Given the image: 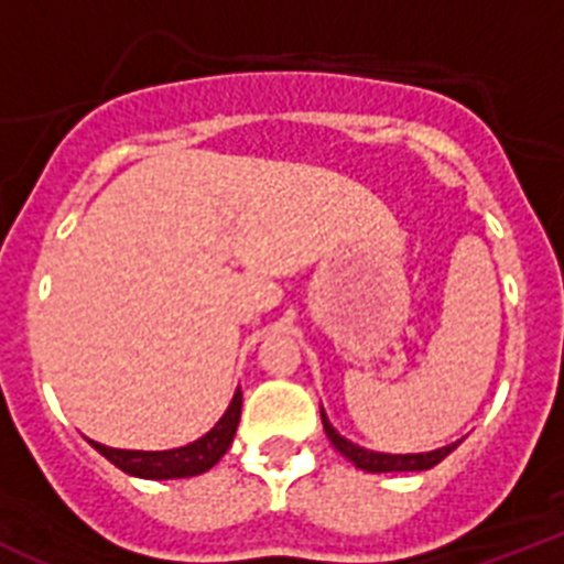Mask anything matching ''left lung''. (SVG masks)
<instances>
[{"instance_id": "obj_1", "label": "left lung", "mask_w": 564, "mask_h": 564, "mask_svg": "<svg viewBox=\"0 0 564 564\" xmlns=\"http://www.w3.org/2000/svg\"><path fill=\"white\" fill-rule=\"evenodd\" d=\"M322 423H325V432L327 437H330L333 446H336L352 466L361 468V471H372V475H383V471H426V468L437 466L446 455H452V452L457 449V443H449V446H441V449L435 452H421V455H387V452L364 449L358 443L338 435V432L333 430V423L327 421L325 410H322Z\"/></svg>"}]
</instances>
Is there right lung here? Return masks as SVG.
I'll use <instances>...</instances> for the list:
<instances>
[{"label": "right lung", "instance_id": "right-lung-1", "mask_svg": "<svg viewBox=\"0 0 564 564\" xmlns=\"http://www.w3.org/2000/svg\"><path fill=\"white\" fill-rule=\"evenodd\" d=\"M239 412H242V390L237 387L231 403H228L226 415L214 423V430H208L200 441L181 446V449L169 452H134V449H112L104 443L89 441L107 457L112 466L132 477H143V480H174V477H194L203 475L214 463H220L231 446L234 435H237Z\"/></svg>", "mask_w": 564, "mask_h": 564}]
</instances>
